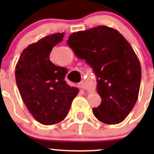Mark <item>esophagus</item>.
Segmentation results:
<instances>
[{"instance_id":"obj_1","label":"esophagus","mask_w":154,"mask_h":154,"mask_svg":"<svg viewBox=\"0 0 154 154\" xmlns=\"http://www.w3.org/2000/svg\"><path fill=\"white\" fill-rule=\"evenodd\" d=\"M79 87L82 88V89H85V84L83 81L80 82L79 83Z\"/></svg>"}]
</instances>
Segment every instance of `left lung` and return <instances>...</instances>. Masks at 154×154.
<instances>
[{
	"label": "left lung",
	"mask_w": 154,
	"mask_h": 154,
	"mask_svg": "<svg viewBox=\"0 0 154 154\" xmlns=\"http://www.w3.org/2000/svg\"><path fill=\"white\" fill-rule=\"evenodd\" d=\"M75 55L91 66L97 78L101 104L94 116L106 124H117L131 112L138 99L141 67L130 44L119 31L100 25L69 35Z\"/></svg>",
	"instance_id": "obj_1"
}]
</instances>
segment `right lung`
Instances as JSON below:
<instances>
[{
    "label": "right lung",
    "mask_w": 154,
    "mask_h": 154,
    "mask_svg": "<svg viewBox=\"0 0 154 154\" xmlns=\"http://www.w3.org/2000/svg\"><path fill=\"white\" fill-rule=\"evenodd\" d=\"M63 37L64 33L53 34L28 45L15 67L16 83L23 101L32 116L43 125L63 120L79 92L65 81L67 69L49 59L52 48Z\"/></svg>",
    "instance_id": "add662e5"
}]
</instances>
